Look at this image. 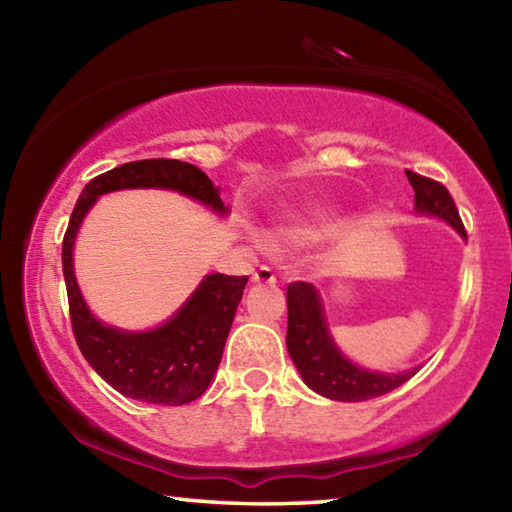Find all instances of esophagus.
I'll return each instance as SVG.
<instances>
[{"label":"esophagus","instance_id":"esophagus-1","mask_svg":"<svg viewBox=\"0 0 512 512\" xmlns=\"http://www.w3.org/2000/svg\"><path fill=\"white\" fill-rule=\"evenodd\" d=\"M253 282L257 284H275V273L271 266H259L253 273Z\"/></svg>","mask_w":512,"mask_h":512}]
</instances>
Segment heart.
<instances>
[{
  "label": "heart",
  "instance_id": "obj_1",
  "mask_svg": "<svg viewBox=\"0 0 512 512\" xmlns=\"http://www.w3.org/2000/svg\"><path fill=\"white\" fill-rule=\"evenodd\" d=\"M336 230V219L332 212L311 210L296 214L275 225L273 241L284 246H311L327 239Z\"/></svg>",
  "mask_w": 512,
  "mask_h": 512
}]
</instances>
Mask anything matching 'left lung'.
Returning <instances> with one entry per match:
<instances>
[{
	"label": "left lung",
	"instance_id": "1",
	"mask_svg": "<svg viewBox=\"0 0 512 512\" xmlns=\"http://www.w3.org/2000/svg\"><path fill=\"white\" fill-rule=\"evenodd\" d=\"M406 178L415 192V212L436 216L467 239L461 216L454 205L452 194L445 185L424 178L420 173L406 171ZM289 325L287 350L296 363L300 377L311 391L336 402H363L386 395L409 381L420 366L402 372H377L352 363L334 343L329 334L323 300L314 284L293 282L287 289Z\"/></svg>",
	"mask_w": 512,
	"mask_h": 512
}]
</instances>
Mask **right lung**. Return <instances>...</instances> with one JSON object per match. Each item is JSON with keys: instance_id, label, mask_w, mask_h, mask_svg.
<instances>
[{"instance_id": "right-lung-1", "label": "right lung", "mask_w": 512, "mask_h": 512, "mask_svg": "<svg viewBox=\"0 0 512 512\" xmlns=\"http://www.w3.org/2000/svg\"><path fill=\"white\" fill-rule=\"evenodd\" d=\"M119 189H171L216 214H228L219 187L189 162L153 158L126 162L92 178L74 205L63 239V275L74 339L97 375L131 400L180 406L201 397L221 363L223 345L244 296L248 275H205L187 302L146 332L103 325L85 305L74 275V241L97 198Z\"/></svg>"}]
</instances>
